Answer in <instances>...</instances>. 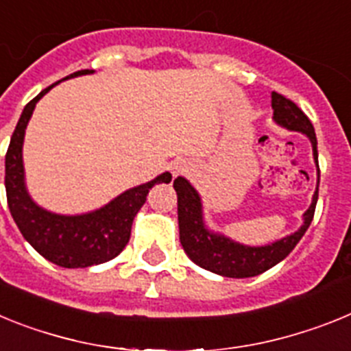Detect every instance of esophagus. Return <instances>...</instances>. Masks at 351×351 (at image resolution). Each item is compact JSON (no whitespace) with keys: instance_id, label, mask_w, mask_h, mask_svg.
Instances as JSON below:
<instances>
[{"instance_id":"34e87169","label":"esophagus","mask_w":351,"mask_h":351,"mask_svg":"<svg viewBox=\"0 0 351 351\" xmlns=\"http://www.w3.org/2000/svg\"><path fill=\"white\" fill-rule=\"evenodd\" d=\"M186 169H188V165H186L184 161H176V163L172 165V173L173 176H179V173L184 172Z\"/></svg>"}]
</instances>
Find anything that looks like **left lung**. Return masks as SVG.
<instances>
[{"label":"left lung","instance_id":"obj_1","mask_svg":"<svg viewBox=\"0 0 351 351\" xmlns=\"http://www.w3.org/2000/svg\"><path fill=\"white\" fill-rule=\"evenodd\" d=\"M272 119L278 126L290 132H299L309 138L315 160L316 190L313 195L311 206L302 214V225L293 234L281 237L265 246H247L225 234L210 230L204 219L202 197L195 190L188 179L179 176L173 181V190L178 193V219H179V241L186 255L193 260L198 267L219 274L223 278H253L274 267L276 263L287 258L291 250L297 246L302 235L309 228L315 216V207L318 202V184H320V169H318V151H316V135L308 116L288 98L280 93L272 91Z\"/></svg>","mask_w":351,"mask_h":351}]
</instances>
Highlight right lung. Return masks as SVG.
I'll return each instance as SVG.
<instances>
[{"label":"right lung","instance_id":"1","mask_svg":"<svg viewBox=\"0 0 351 351\" xmlns=\"http://www.w3.org/2000/svg\"><path fill=\"white\" fill-rule=\"evenodd\" d=\"M95 70H80L64 77L89 75ZM61 82V80H60ZM56 82V84H60ZM56 84L43 89L24 107L21 119L14 130L5 156V188L8 209L15 225L31 246L43 258L64 269H82L116 258L130 241L133 218L145 204L149 190L154 184L172 181V173L163 172L153 181L133 186L112 198L100 209L82 214H60L43 209L31 198L26 186L23 145L36 104Z\"/></svg>","mask_w":351,"mask_h":351}]
</instances>
